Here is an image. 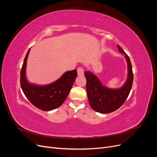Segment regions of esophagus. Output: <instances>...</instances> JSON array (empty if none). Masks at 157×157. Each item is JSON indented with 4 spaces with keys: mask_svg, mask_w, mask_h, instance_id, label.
<instances>
[{
    "mask_svg": "<svg viewBox=\"0 0 157 157\" xmlns=\"http://www.w3.org/2000/svg\"><path fill=\"white\" fill-rule=\"evenodd\" d=\"M77 73L78 76H82L84 75V69L82 67H79L77 68Z\"/></svg>",
    "mask_w": 157,
    "mask_h": 157,
    "instance_id": "34e87169",
    "label": "esophagus"
}]
</instances>
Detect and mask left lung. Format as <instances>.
Masks as SVG:
<instances>
[{
  "mask_svg": "<svg viewBox=\"0 0 157 157\" xmlns=\"http://www.w3.org/2000/svg\"><path fill=\"white\" fill-rule=\"evenodd\" d=\"M118 49L124 54L128 63V78L124 85L119 89H109L103 86L96 76L85 71L86 92L89 103L94 111L101 113H109L116 111L125 102L132 89L134 74L129 57L119 45Z\"/></svg>",
  "mask_w": 157,
  "mask_h": 157,
  "instance_id": "8db88e82",
  "label": "left lung"
}]
</instances>
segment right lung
<instances>
[{"label": "right lung", "instance_id": "add662e5", "mask_svg": "<svg viewBox=\"0 0 157 157\" xmlns=\"http://www.w3.org/2000/svg\"><path fill=\"white\" fill-rule=\"evenodd\" d=\"M30 49L25 57L20 73L21 88L26 98L33 105L42 111L53 110L62 105L72 88L77 69L65 73L56 82L46 86H37L27 82L25 77L27 59Z\"/></svg>", "mask_w": 157, "mask_h": 157}]
</instances>
